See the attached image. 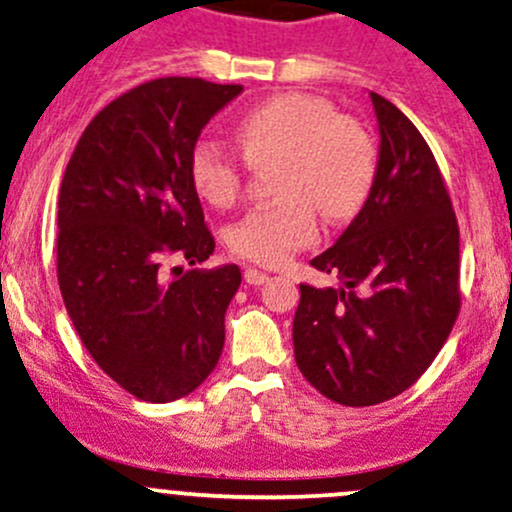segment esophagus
<instances>
[{"instance_id":"1","label":"esophagus","mask_w":512,"mask_h":512,"mask_svg":"<svg viewBox=\"0 0 512 512\" xmlns=\"http://www.w3.org/2000/svg\"><path fill=\"white\" fill-rule=\"evenodd\" d=\"M267 279H270V274H265V272H260V270H245V282L247 284H252V287H260V284H265Z\"/></svg>"}]
</instances>
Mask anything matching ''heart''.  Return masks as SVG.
Masks as SVG:
<instances>
[{
	"label": "heart",
	"mask_w": 512,
	"mask_h": 512,
	"mask_svg": "<svg viewBox=\"0 0 512 512\" xmlns=\"http://www.w3.org/2000/svg\"><path fill=\"white\" fill-rule=\"evenodd\" d=\"M235 142L250 166L277 161L274 193L282 201L250 211L228 235L235 255L265 267L284 265L314 245L316 211L328 223L358 215L378 176L373 137L316 95L279 93L257 102L240 115ZM188 176L193 191L215 208L240 196L242 164L220 144H196Z\"/></svg>",
	"instance_id": "1"
}]
</instances>
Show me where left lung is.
I'll use <instances>...</instances> for the list:
<instances>
[{
    "label": "left lung",
    "instance_id": "8db88e82",
    "mask_svg": "<svg viewBox=\"0 0 512 512\" xmlns=\"http://www.w3.org/2000/svg\"><path fill=\"white\" fill-rule=\"evenodd\" d=\"M378 176L343 235L311 260L341 287L299 284L292 338L299 370L321 395L368 407L432 365L459 314V225L419 129L370 93Z\"/></svg>",
    "mask_w": 512,
    "mask_h": 512
}]
</instances>
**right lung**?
Wrapping results in <instances>:
<instances>
[{
	"instance_id": "1",
	"label": "right lung",
	"mask_w": 512,
	"mask_h": 512,
	"mask_svg": "<svg viewBox=\"0 0 512 512\" xmlns=\"http://www.w3.org/2000/svg\"><path fill=\"white\" fill-rule=\"evenodd\" d=\"M240 93L201 78L139 85L93 117L63 174V304L95 363L144 402L186 397L223 353L238 265L166 277L161 260L213 255L188 161L201 129Z\"/></svg>"
}]
</instances>
